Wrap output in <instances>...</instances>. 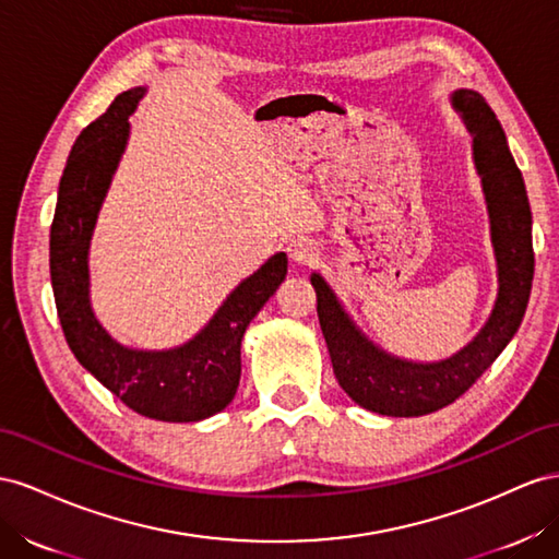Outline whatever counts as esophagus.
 <instances>
[{
  "mask_svg": "<svg viewBox=\"0 0 559 559\" xmlns=\"http://www.w3.org/2000/svg\"><path fill=\"white\" fill-rule=\"evenodd\" d=\"M288 254L295 264H311L318 260V246L309 236H297L288 243Z\"/></svg>",
  "mask_w": 559,
  "mask_h": 559,
  "instance_id": "1",
  "label": "esophagus"
}]
</instances>
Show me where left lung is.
Returning a JSON list of instances; mask_svg holds the SVG:
<instances>
[{
	"label": "left lung",
	"instance_id": "8db88e82",
	"mask_svg": "<svg viewBox=\"0 0 559 559\" xmlns=\"http://www.w3.org/2000/svg\"><path fill=\"white\" fill-rule=\"evenodd\" d=\"M452 105L473 135V158L483 178L499 264L497 305L475 340L440 362L395 358L354 325L321 274L311 276L334 377L350 401L386 417H421L464 395L513 340L532 293V211L506 133L480 93L454 91Z\"/></svg>",
	"mask_w": 559,
	"mask_h": 559
}]
</instances>
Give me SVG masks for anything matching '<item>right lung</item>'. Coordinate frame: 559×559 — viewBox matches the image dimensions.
Segmentation results:
<instances>
[{"mask_svg": "<svg viewBox=\"0 0 559 559\" xmlns=\"http://www.w3.org/2000/svg\"><path fill=\"white\" fill-rule=\"evenodd\" d=\"M145 88L117 95L103 117L76 138L58 187L51 225V285L62 332L74 358L142 417L201 421L225 409L241 379L243 332L288 274L276 252L225 299L194 340L168 350L121 346L93 316L88 299V246L119 158L129 117Z\"/></svg>", "mask_w": 559, "mask_h": 559, "instance_id": "obj_1", "label": "right lung"}]
</instances>
